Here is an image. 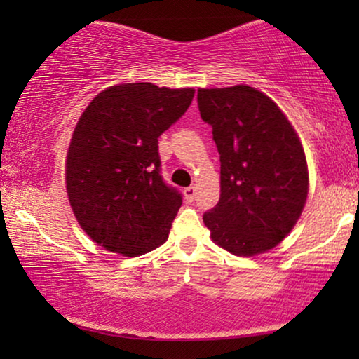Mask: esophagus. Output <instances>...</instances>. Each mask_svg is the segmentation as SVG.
<instances>
[{
	"label": "esophagus",
	"instance_id": "esophagus-1",
	"mask_svg": "<svg viewBox=\"0 0 359 359\" xmlns=\"http://www.w3.org/2000/svg\"><path fill=\"white\" fill-rule=\"evenodd\" d=\"M183 193H184L186 201H188V203H193L194 196H196V188H194V186H188V188H184Z\"/></svg>",
	"mask_w": 359,
	"mask_h": 359
}]
</instances>
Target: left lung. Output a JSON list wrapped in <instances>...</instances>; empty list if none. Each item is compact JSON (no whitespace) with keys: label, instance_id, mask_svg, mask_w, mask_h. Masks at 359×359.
<instances>
[{"label":"left lung","instance_id":"obj_1","mask_svg":"<svg viewBox=\"0 0 359 359\" xmlns=\"http://www.w3.org/2000/svg\"><path fill=\"white\" fill-rule=\"evenodd\" d=\"M198 106L220 155V199L203 215L210 238L238 257L268 252L306 204L301 140L276 102L252 86L201 88Z\"/></svg>","mask_w":359,"mask_h":359}]
</instances>
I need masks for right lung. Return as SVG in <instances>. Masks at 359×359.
<instances>
[{
  "label": "right lung",
  "instance_id": "add662e5",
  "mask_svg": "<svg viewBox=\"0 0 359 359\" xmlns=\"http://www.w3.org/2000/svg\"><path fill=\"white\" fill-rule=\"evenodd\" d=\"M193 97V88L124 83L88 104L68 147L65 180L73 214L97 245L139 257L166 242L183 198L160 175L158 137Z\"/></svg>",
  "mask_w": 359,
  "mask_h": 359
}]
</instances>
